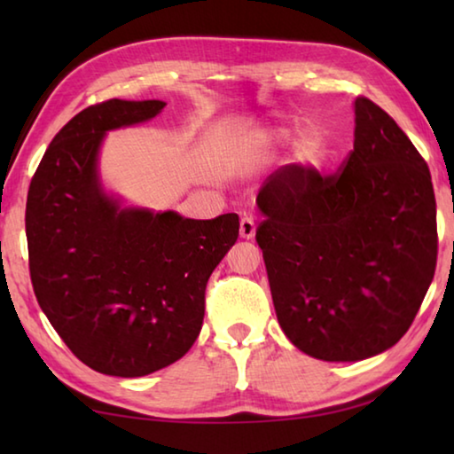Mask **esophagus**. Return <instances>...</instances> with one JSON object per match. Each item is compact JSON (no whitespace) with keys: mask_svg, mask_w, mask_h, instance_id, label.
<instances>
[{"mask_svg":"<svg viewBox=\"0 0 454 454\" xmlns=\"http://www.w3.org/2000/svg\"><path fill=\"white\" fill-rule=\"evenodd\" d=\"M254 234H256L254 218H252L250 214H242V218H240V236L246 238V240H250V238H254Z\"/></svg>","mask_w":454,"mask_h":454,"instance_id":"obj_1","label":"esophagus"}]
</instances>
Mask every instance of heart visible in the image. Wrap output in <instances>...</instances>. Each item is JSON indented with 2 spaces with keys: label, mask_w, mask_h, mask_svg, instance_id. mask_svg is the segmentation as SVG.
<instances>
[{
  "label": "heart",
  "mask_w": 454,
  "mask_h": 454,
  "mask_svg": "<svg viewBox=\"0 0 454 454\" xmlns=\"http://www.w3.org/2000/svg\"><path fill=\"white\" fill-rule=\"evenodd\" d=\"M298 153H301L304 162H312V164L320 162L322 153H325V144H322L320 136L314 132L302 134L301 142H298Z\"/></svg>",
  "instance_id": "1"
}]
</instances>
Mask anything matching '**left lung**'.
Returning a JSON list of instances; mask_svg holds the SVG:
<instances>
[{
    "instance_id": "obj_1",
    "label": "left lung",
    "mask_w": 454,
    "mask_h": 454,
    "mask_svg": "<svg viewBox=\"0 0 454 454\" xmlns=\"http://www.w3.org/2000/svg\"><path fill=\"white\" fill-rule=\"evenodd\" d=\"M355 114V150L336 172L286 164L256 198L276 317L296 348L330 363L401 340L439 252L425 158L368 98H356Z\"/></svg>"
}]
</instances>
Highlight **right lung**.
<instances>
[{
    "instance_id": "1",
    "label": "right lung",
    "mask_w": 454,
    "mask_h": 454,
    "mask_svg": "<svg viewBox=\"0 0 454 454\" xmlns=\"http://www.w3.org/2000/svg\"><path fill=\"white\" fill-rule=\"evenodd\" d=\"M160 99H106L67 121L29 184L26 236L37 302L83 364L144 376L176 363L204 322L206 284L238 238V214L190 220L120 208L99 188L107 129L160 114Z\"/></svg>"
}]
</instances>
